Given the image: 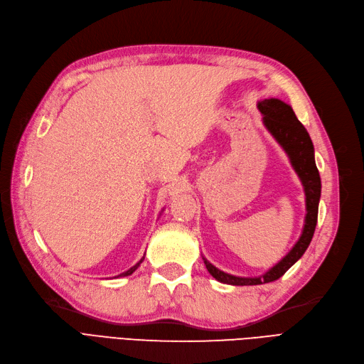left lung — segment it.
<instances>
[{
    "mask_svg": "<svg viewBox=\"0 0 364 364\" xmlns=\"http://www.w3.org/2000/svg\"><path fill=\"white\" fill-rule=\"evenodd\" d=\"M257 109L263 114V125L272 134L274 139L288 154L289 162L294 171L297 173L299 179L304 190V202H306V215H304L303 230L299 240L291 248V251L284 257L269 268L267 272L259 277H239L232 274L223 272L219 268H215L203 257V263L211 276L227 284H234V287H250V284H262L269 283L280 279L294 263H296L304 251L308 250L312 240L314 231H316L317 215H318V202L321 194V181L316 165V158H314V145L309 137V133L297 119L292 107L287 102H283L277 97H269L257 102Z\"/></svg>",
    "mask_w": 364,
    "mask_h": 364,
    "instance_id": "8db88e82",
    "label": "left lung"
}]
</instances>
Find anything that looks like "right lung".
I'll use <instances>...</instances> for the list:
<instances>
[{
	"label": "right lung",
	"instance_id": "1",
	"mask_svg": "<svg viewBox=\"0 0 364 364\" xmlns=\"http://www.w3.org/2000/svg\"><path fill=\"white\" fill-rule=\"evenodd\" d=\"M144 259H145V257H142V259H141V260H139V262H137V263H136V264H134V267H132V268H130V269H129V271H125V272H122V274H119V276H117V277H125V276H132V274H133V272H134V271H136V269H137V267H139V264H141V263H142V260H144Z\"/></svg>",
	"mask_w": 364,
	"mask_h": 364
}]
</instances>
